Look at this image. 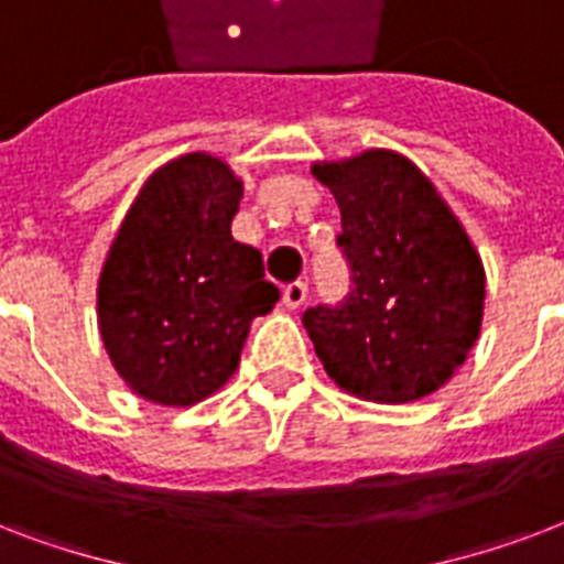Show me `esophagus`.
Masks as SVG:
<instances>
[{"instance_id": "esophagus-1", "label": "esophagus", "mask_w": 564, "mask_h": 564, "mask_svg": "<svg viewBox=\"0 0 564 564\" xmlns=\"http://www.w3.org/2000/svg\"><path fill=\"white\" fill-rule=\"evenodd\" d=\"M307 301V283L304 281H292L283 286V304L290 310H299L301 304Z\"/></svg>"}]
</instances>
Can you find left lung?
<instances>
[{"label": "left lung", "instance_id": "8db88e82", "mask_svg": "<svg viewBox=\"0 0 564 564\" xmlns=\"http://www.w3.org/2000/svg\"><path fill=\"white\" fill-rule=\"evenodd\" d=\"M343 213L336 246L351 269L339 304L304 327L339 389L380 403L445 386L480 336L486 272L445 198L403 154L371 149L313 166Z\"/></svg>", "mask_w": 564, "mask_h": 564}]
</instances>
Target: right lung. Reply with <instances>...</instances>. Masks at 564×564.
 Segmentation results:
<instances>
[{
	"label": "right lung",
	"mask_w": 564,
	"mask_h": 564,
	"mask_svg": "<svg viewBox=\"0 0 564 564\" xmlns=\"http://www.w3.org/2000/svg\"><path fill=\"white\" fill-rule=\"evenodd\" d=\"M242 181L204 152L145 181L101 265L99 330L140 398L193 406L237 371L248 327L281 299L263 257L230 237Z\"/></svg>",
	"instance_id": "1"
}]
</instances>
